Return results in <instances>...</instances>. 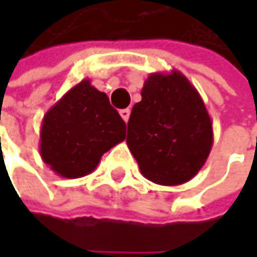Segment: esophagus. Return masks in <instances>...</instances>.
Segmentation results:
<instances>
[{
    "instance_id": "obj_1",
    "label": "esophagus",
    "mask_w": 257,
    "mask_h": 257,
    "mask_svg": "<svg viewBox=\"0 0 257 257\" xmlns=\"http://www.w3.org/2000/svg\"><path fill=\"white\" fill-rule=\"evenodd\" d=\"M129 114H131V110H129V108H123V110H120V116H122V119H123L125 122H128Z\"/></svg>"
}]
</instances>
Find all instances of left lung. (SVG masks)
<instances>
[{
	"mask_svg": "<svg viewBox=\"0 0 257 257\" xmlns=\"http://www.w3.org/2000/svg\"><path fill=\"white\" fill-rule=\"evenodd\" d=\"M141 174L162 186L192 180L213 147L205 104L184 74L152 73L132 107L126 137Z\"/></svg>",
	"mask_w": 257,
	"mask_h": 257,
	"instance_id": "obj_1",
	"label": "left lung"
}]
</instances>
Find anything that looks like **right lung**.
I'll use <instances>...</instances> for the list:
<instances>
[{"label":"right lung","instance_id":"right-lung-1","mask_svg":"<svg viewBox=\"0 0 257 257\" xmlns=\"http://www.w3.org/2000/svg\"><path fill=\"white\" fill-rule=\"evenodd\" d=\"M126 137V125L108 96L81 80L43 117L40 155L58 176L78 179L90 174L101 156Z\"/></svg>","mask_w":257,"mask_h":257}]
</instances>
